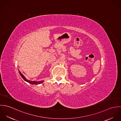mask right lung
I'll list each match as a JSON object with an SVG mask.
<instances>
[{"label":"right lung","mask_w":121,"mask_h":121,"mask_svg":"<svg viewBox=\"0 0 121 121\" xmlns=\"http://www.w3.org/2000/svg\"><path fill=\"white\" fill-rule=\"evenodd\" d=\"M18 72L19 73V74L20 75V76H21V77L26 82L29 83L30 84H35V85H37V84H39L40 83H42L43 82H44V81H39V82H36V81H29L27 79H26V78L24 76V75L20 72V71H19L18 70Z\"/></svg>","instance_id":"add662e5"}]
</instances>
